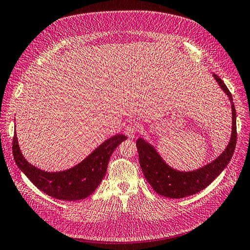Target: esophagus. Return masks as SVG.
Returning <instances> with one entry per match:
<instances>
[{
	"label": "esophagus",
	"mask_w": 250,
	"mask_h": 250,
	"mask_svg": "<svg viewBox=\"0 0 250 250\" xmlns=\"http://www.w3.org/2000/svg\"><path fill=\"white\" fill-rule=\"evenodd\" d=\"M137 131H138V127H137V125L133 124V123L128 124L124 129L125 135H127V137L129 139H133L135 137V134H137Z\"/></svg>",
	"instance_id": "esophagus-1"
}]
</instances>
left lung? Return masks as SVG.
I'll use <instances>...</instances> for the list:
<instances>
[{"label": "left lung", "instance_id": "8db88e82", "mask_svg": "<svg viewBox=\"0 0 250 250\" xmlns=\"http://www.w3.org/2000/svg\"><path fill=\"white\" fill-rule=\"evenodd\" d=\"M213 77L225 95L229 97L231 104V133L229 142L223 152L214 161L196 170L180 171L174 169L166 163L152 144L148 143L142 137L137 140L140 165L144 176L153 188V190L165 197L178 199L202 191L228 167L233 154L237 143L236 108L231 94L224 82L216 74H213Z\"/></svg>", "mask_w": 250, "mask_h": 250}]
</instances>
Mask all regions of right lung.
Masks as SVG:
<instances>
[{
  "label": "right lung",
  "instance_id": "1",
  "mask_svg": "<svg viewBox=\"0 0 250 250\" xmlns=\"http://www.w3.org/2000/svg\"><path fill=\"white\" fill-rule=\"evenodd\" d=\"M126 139L124 134L113 135L76 166L58 172L43 171L30 164L21 153L17 133H14L12 151L18 167L37 188L53 198L76 201L95 192L106 174L113 151Z\"/></svg>",
  "mask_w": 250,
  "mask_h": 250
}]
</instances>
